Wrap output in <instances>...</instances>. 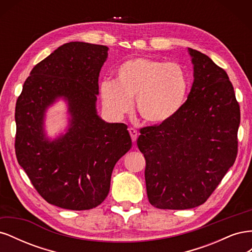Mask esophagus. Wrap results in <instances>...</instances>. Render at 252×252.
<instances>
[{"label":"esophagus","mask_w":252,"mask_h":252,"mask_svg":"<svg viewBox=\"0 0 252 252\" xmlns=\"http://www.w3.org/2000/svg\"><path fill=\"white\" fill-rule=\"evenodd\" d=\"M128 131H129V134H130V136H131V140H132V142L134 143L135 141H136V138H138V131L135 130L134 128H132V127H130L128 129Z\"/></svg>","instance_id":"34e87169"}]
</instances>
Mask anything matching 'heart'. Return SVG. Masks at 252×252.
Wrapping results in <instances>:
<instances>
[{"label": "heart", "instance_id": "b5f03b06", "mask_svg": "<svg viewBox=\"0 0 252 252\" xmlns=\"http://www.w3.org/2000/svg\"><path fill=\"white\" fill-rule=\"evenodd\" d=\"M114 82L101 85V100L112 118H121L135 108L147 123L162 124L173 119L184 106L189 82L179 63L151 58H134L121 64Z\"/></svg>", "mask_w": 252, "mask_h": 252}]
</instances>
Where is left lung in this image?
Returning a JSON list of instances; mask_svg holds the SVG:
<instances>
[{"instance_id": "8db88e82", "label": "left lung", "mask_w": 252, "mask_h": 252, "mask_svg": "<svg viewBox=\"0 0 252 252\" xmlns=\"http://www.w3.org/2000/svg\"><path fill=\"white\" fill-rule=\"evenodd\" d=\"M193 84L181 111L166 123L140 129L149 203L158 209L204 204L238 155L240 105L226 71L188 48Z\"/></svg>"}]
</instances>
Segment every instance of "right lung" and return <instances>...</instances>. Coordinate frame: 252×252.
<instances>
[{
    "label": "right lung",
    "mask_w": 252,
    "mask_h": 252,
    "mask_svg": "<svg viewBox=\"0 0 252 252\" xmlns=\"http://www.w3.org/2000/svg\"><path fill=\"white\" fill-rule=\"evenodd\" d=\"M108 47L66 43L37 63L16 105V156L43 199L70 210H88L108 195L113 167L131 148L123 123H106L95 109L98 75ZM68 102V131L48 141L42 124L58 97Z\"/></svg>",
    "instance_id": "right-lung-1"
}]
</instances>
